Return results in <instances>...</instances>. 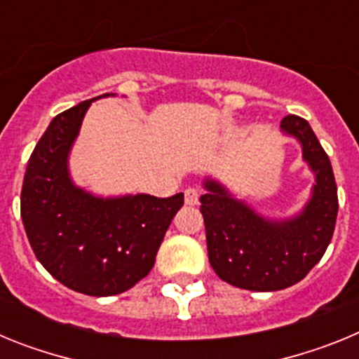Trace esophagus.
Returning <instances> with one entry per match:
<instances>
[{
    "label": "esophagus",
    "mask_w": 359,
    "mask_h": 359,
    "mask_svg": "<svg viewBox=\"0 0 359 359\" xmlns=\"http://www.w3.org/2000/svg\"><path fill=\"white\" fill-rule=\"evenodd\" d=\"M199 196H201V190L196 189V187H189L185 190V203L190 205V207H194V205L199 203Z\"/></svg>",
    "instance_id": "esophagus-1"
}]
</instances>
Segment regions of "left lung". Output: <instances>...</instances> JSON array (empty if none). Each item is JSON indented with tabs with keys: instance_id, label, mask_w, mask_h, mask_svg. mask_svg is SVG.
Wrapping results in <instances>:
<instances>
[{
	"instance_id": "left-lung-1",
	"label": "left lung",
	"mask_w": 359,
	"mask_h": 359,
	"mask_svg": "<svg viewBox=\"0 0 359 359\" xmlns=\"http://www.w3.org/2000/svg\"><path fill=\"white\" fill-rule=\"evenodd\" d=\"M280 128L302 144L304 160L316 176L302 214L291 221H266L214 182L205 183L208 192L201 196L208 261L219 278L241 290L293 286L315 268L334 233L338 189L327 152L307 120L287 115Z\"/></svg>"
}]
</instances>
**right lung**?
<instances>
[{"mask_svg":"<svg viewBox=\"0 0 359 359\" xmlns=\"http://www.w3.org/2000/svg\"><path fill=\"white\" fill-rule=\"evenodd\" d=\"M91 102L62 111L37 142L21 189V219L53 278L77 293L111 297L147 277L183 194L100 199L73 187L66 160Z\"/></svg>","mask_w":359,"mask_h":359,"instance_id":"1","label":"right lung"}]
</instances>
